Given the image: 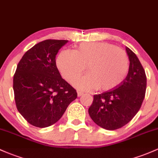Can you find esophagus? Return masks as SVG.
Returning a JSON list of instances; mask_svg holds the SVG:
<instances>
[{
	"instance_id": "esophagus-1",
	"label": "esophagus",
	"mask_w": 158,
	"mask_h": 158,
	"mask_svg": "<svg viewBox=\"0 0 158 158\" xmlns=\"http://www.w3.org/2000/svg\"><path fill=\"white\" fill-rule=\"evenodd\" d=\"M83 95H84V93H82V92H80V91H78V92H77V96H83Z\"/></svg>"
}]
</instances>
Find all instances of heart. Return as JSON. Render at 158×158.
<instances>
[{"mask_svg":"<svg viewBox=\"0 0 158 158\" xmlns=\"http://www.w3.org/2000/svg\"><path fill=\"white\" fill-rule=\"evenodd\" d=\"M56 65L62 77L72 81L84 72L89 73L73 82L81 90L97 89L108 91L124 81L130 67L127 52L111 44L88 42L74 50H65L59 54Z\"/></svg>","mask_w":158,"mask_h":158,"instance_id":"1","label":"heart"}]
</instances>
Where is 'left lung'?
Returning <instances> with one entry per match:
<instances>
[{
    "instance_id": "obj_1",
    "label": "left lung",
    "mask_w": 158,
    "mask_h": 158,
    "mask_svg": "<svg viewBox=\"0 0 158 158\" xmlns=\"http://www.w3.org/2000/svg\"><path fill=\"white\" fill-rule=\"evenodd\" d=\"M130 60L127 76L118 87L93 96L89 114L98 126L108 130L128 123L140 109L146 90L145 70L138 57L126 47Z\"/></svg>"
}]
</instances>
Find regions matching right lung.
I'll use <instances>...</instances> for the list:
<instances>
[{
  "instance_id": "obj_1",
  "label": "right lung",
  "mask_w": 158,
  "mask_h": 158,
  "mask_svg": "<svg viewBox=\"0 0 158 158\" xmlns=\"http://www.w3.org/2000/svg\"><path fill=\"white\" fill-rule=\"evenodd\" d=\"M66 40H45L28 50L13 76L19 112L30 124L44 128L56 123L77 98L75 89L62 78L56 56Z\"/></svg>"
}]
</instances>
